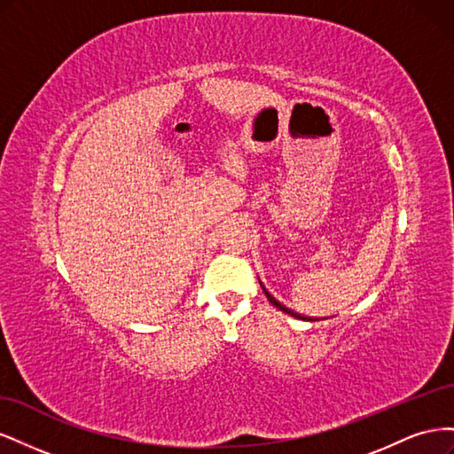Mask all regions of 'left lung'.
<instances>
[{
  "label": "left lung",
  "instance_id": "1",
  "mask_svg": "<svg viewBox=\"0 0 454 454\" xmlns=\"http://www.w3.org/2000/svg\"><path fill=\"white\" fill-rule=\"evenodd\" d=\"M259 284H261V282H259ZM265 294H267V292H265ZM267 299H269V301H270V303H272V305H274V307H278V309H280V310H284V312H287V314H292V316H294V312H292V310H287V309H284V307H282V305H280V303H277V301H274V297H270V295H269V294H267Z\"/></svg>",
  "mask_w": 454,
  "mask_h": 454
}]
</instances>
